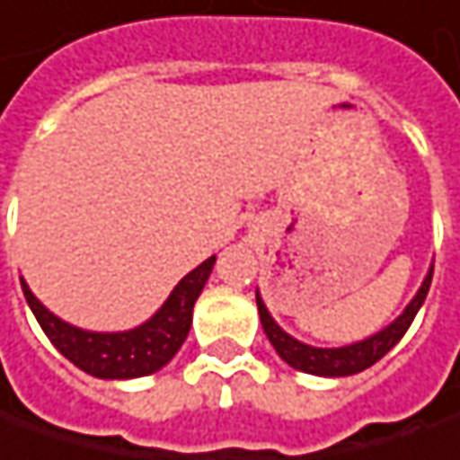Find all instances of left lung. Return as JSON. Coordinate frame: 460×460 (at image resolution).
Instances as JSON below:
<instances>
[{
	"instance_id": "left-lung-1",
	"label": "left lung",
	"mask_w": 460,
	"mask_h": 460,
	"mask_svg": "<svg viewBox=\"0 0 460 460\" xmlns=\"http://www.w3.org/2000/svg\"><path fill=\"white\" fill-rule=\"evenodd\" d=\"M429 284H432V268H429L427 279L421 281V288L417 291V296L409 302V307L401 312L388 328H383L380 333L365 338V341H357L351 346H341V349H314V346H307V343L291 338L270 317V312L262 305L260 294H255V296L262 331H265L268 341L273 343V349L279 351V357L284 359L286 365H291L299 372H307V375H320V377H346V375H357V372L372 367L375 362H380L393 346L403 338V333L409 331V325L414 323L419 307L427 299Z\"/></svg>"
}]
</instances>
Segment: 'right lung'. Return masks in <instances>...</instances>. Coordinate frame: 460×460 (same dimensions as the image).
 I'll return each mask as SVG.
<instances>
[{
    "label": "right lung",
    "instance_id": "add662e5",
    "mask_svg": "<svg viewBox=\"0 0 460 460\" xmlns=\"http://www.w3.org/2000/svg\"><path fill=\"white\" fill-rule=\"evenodd\" d=\"M213 265H216V255L208 257L195 270H190L148 323L122 333H93V331L75 328L59 320L54 312L46 310L22 279L20 286L43 333L62 357H67L72 365L101 380H129V377L153 375L174 359V354L190 333L192 307Z\"/></svg>",
    "mask_w": 460,
    "mask_h": 460
}]
</instances>
